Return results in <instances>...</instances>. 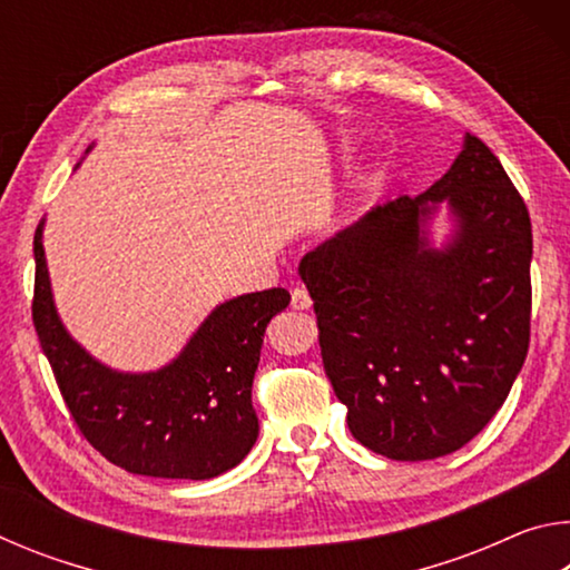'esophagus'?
Segmentation results:
<instances>
[{
	"instance_id": "obj_1",
	"label": "esophagus",
	"mask_w": 570,
	"mask_h": 570,
	"mask_svg": "<svg viewBox=\"0 0 570 570\" xmlns=\"http://www.w3.org/2000/svg\"><path fill=\"white\" fill-rule=\"evenodd\" d=\"M292 306L294 308H308L312 306V296H308V292L304 286H296L292 292Z\"/></svg>"
}]
</instances>
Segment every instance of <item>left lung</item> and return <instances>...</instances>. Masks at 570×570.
<instances>
[{
    "instance_id": "obj_1",
    "label": "left lung",
    "mask_w": 570,
    "mask_h": 570,
    "mask_svg": "<svg viewBox=\"0 0 570 570\" xmlns=\"http://www.w3.org/2000/svg\"><path fill=\"white\" fill-rule=\"evenodd\" d=\"M445 199V249L423 224ZM533 234L518 188L465 135L422 196L374 206L302 258L324 372L354 440L392 460L450 455L503 407L530 342Z\"/></svg>"
}]
</instances>
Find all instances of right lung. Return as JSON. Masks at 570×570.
<instances>
[{
    "label": "right lung",
    "instance_id": "1",
    "mask_svg": "<svg viewBox=\"0 0 570 570\" xmlns=\"http://www.w3.org/2000/svg\"><path fill=\"white\" fill-rule=\"evenodd\" d=\"M32 322L57 387L82 438L135 475L208 480L236 468L258 438L250 384L264 332L292 302L286 288L244 294L216 306L178 360L158 372L125 374L82 350L57 316L42 224L35 234Z\"/></svg>",
    "mask_w": 570,
    "mask_h": 570
}]
</instances>
